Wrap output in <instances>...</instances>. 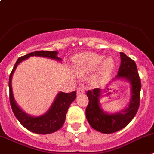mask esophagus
Masks as SVG:
<instances>
[{"mask_svg":"<svg viewBox=\"0 0 154 154\" xmlns=\"http://www.w3.org/2000/svg\"><path fill=\"white\" fill-rule=\"evenodd\" d=\"M85 93V90H84V89L83 88V87H78L77 90V93L78 95H80V94H83V93Z\"/></svg>","mask_w":154,"mask_h":154,"instance_id":"obj_1","label":"esophagus"}]
</instances>
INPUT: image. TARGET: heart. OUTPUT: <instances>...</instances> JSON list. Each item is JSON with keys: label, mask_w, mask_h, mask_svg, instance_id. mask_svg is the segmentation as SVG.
<instances>
[{"label": "heart", "mask_w": 154, "mask_h": 154, "mask_svg": "<svg viewBox=\"0 0 154 154\" xmlns=\"http://www.w3.org/2000/svg\"><path fill=\"white\" fill-rule=\"evenodd\" d=\"M75 64L77 68L82 72H90L97 68V76L103 78L109 75L115 67L114 60L109 57L104 59L103 54L93 52H87L77 55L75 58Z\"/></svg>", "instance_id": "obj_1"}]
</instances>
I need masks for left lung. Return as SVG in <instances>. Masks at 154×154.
<instances>
[{"label": "left lung", "instance_id": "obj_1", "mask_svg": "<svg viewBox=\"0 0 154 154\" xmlns=\"http://www.w3.org/2000/svg\"><path fill=\"white\" fill-rule=\"evenodd\" d=\"M121 64L118 74L112 80L123 79L130 82L131 100L128 108L118 112L107 113L100 107V97L101 90L99 88L88 90L89 99L86 109V117L93 128L101 133L111 134L124 128L134 119L140 106V93L141 83L134 61L125 53L120 52Z\"/></svg>", "mask_w": 154, "mask_h": 154}]
</instances>
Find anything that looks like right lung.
I'll list each match as a JSON object with an SVG mask.
<instances>
[{
	"instance_id": "right-lung-1",
	"label": "right lung",
	"mask_w": 154,
	"mask_h": 154,
	"mask_svg": "<svg viewBox=\"0 0 154 154\" xmlns=\"http://www.w3.org/2000/svg\"><path fill=\"white\" fill-rule=\"evenodd\" d=\"M57 51H37L31 52L26 55L19 57L14 65L13 70L10 74L9 78V90H10V103L11 108L15 115L16 118L21 123L23 127L29 131L39 134H48L59 130L63 126L66 119V114L70 107V104L76 99V91L72 93H63L60 92L57 95L54 103L45 114L40 116H31L26 114L19 107L14 100L12 91L11 80L12 76L18 65L21 61L27 59L31 56H39L51 58V59L61 61V58L57 56Z\"/></svg>"
}]
</instances>
